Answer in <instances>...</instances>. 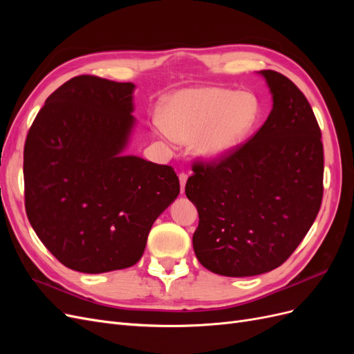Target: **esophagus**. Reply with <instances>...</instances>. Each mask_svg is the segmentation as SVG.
I'll return each mask as SVG.
<instances>
[{"label":"esophagus","mask_w":354,"mask_h":354,"mask_svg":"<svg viewBox=\"0 0 354 354\" xmlns=\"http://www.w3.org/2000/svg\"><path fill=\"white\" fill-rule=\"evenodd\" d=\"M178 178H180L181 192H185V186H186V181H187V174H186V173H180V174H178Z\"/></svg>","instance_id":"34e87169"}]
</instances>
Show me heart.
<instances>
[{
  "mask_svg": "<svg viewBox=\"0 0 354 354\" xmlns=\"http://www.w3.org/2000/svg\"><path fill=\"white\" fill-rule=\"evenodd\" d=\"M259 116L250 93L205 87L177 93L162 111L160 136L178 142L194 140V151L205 160H220L236 149Z\"/></svg>",
  "mask_w": 354,
  "mask_h": 354,
  "instance_id": "obj_1",
  "label": "heart"
}]
</instances>
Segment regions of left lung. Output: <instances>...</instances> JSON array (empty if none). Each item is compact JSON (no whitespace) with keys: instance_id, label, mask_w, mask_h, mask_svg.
<instances>
[{"instance_id":"8db88e82","label":"left lung","mask_w":354,"mask_h":354,"mask_svg":"<svg viewBox=\"0 0 354 354\" xmlns=\"http://www.w3.org/2000/svg\"><path fill=\"white\" fill-rule=\"evenodd\" d=\"M266 122L220 160L195 159L186 196L199 214L194 250L212 273L255 276L283 264L301 243L324 196V145L312 106L274 71Z\"/></svg>"}]
</instances>
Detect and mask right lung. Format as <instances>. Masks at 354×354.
Wrapping results in <instances>:
<instances>
[{
	"label": "right lung",
	"instance_id": "add662e5",
	"mask_svg": "<svg viewBox=\"0 0 354 354\" xmlns=\"http://www.w3.org/2000/svg\"><path fill=\"white\" fill-rule=\"evenodd\" d=\"M133 90L80 75L48 95L28 131L26 216L72 270L134 266L153 221L180 194L173 167L121 155L134 125Z\"/></svg>",
	"mask_w": 354,
	"mask_h": 354
}]
</instances>
